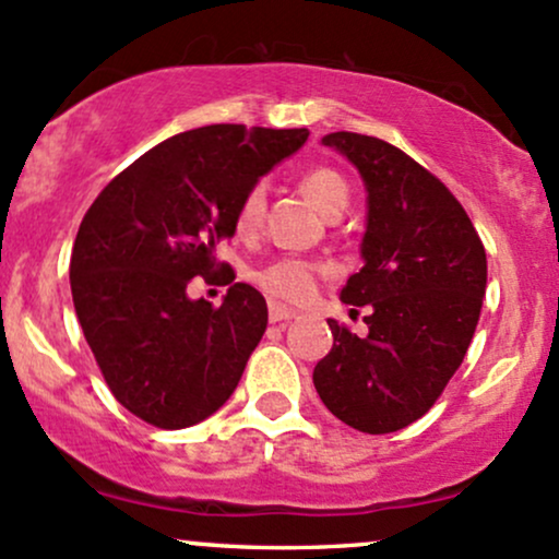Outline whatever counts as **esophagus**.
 Returning a JSON list of instances; mask_svg holds the SVG:
<instances>
[{
  "mask_svg": "<svg viewBox=\"0 0 559 559\" xmlns=\"http://www.w3.org/2000/svg\"><path fill=\"white\" fill-rule=\"evenodd\" d=\"M290 319H296V311L285 309V306L280 304H269V322L282 324V322H290Z\"/></svg>",
  "mask_w": 559,
  "mask_h": 559,
  "instance_id": "1",
  "label": "esophagus"
}]
</instances>
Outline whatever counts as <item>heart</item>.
<instances>
[{"label": "heart", "instance_id": "obj_1", "mask_svg": "<svg viewBox=\"0 0 559 559\" xmlns=\"http://www.w3.org/2000/svg\"><path fill=\"white\" fill-rule=\"evenodd\" d=\"M300 190L309 198L313 209L324 216H341L348 205V185L332 168H313L300 179ZM263 209H266V190L263 185H250L246 195L240 198L235 209V231L240 237H253L263 222ZM324 269L313 261L304 259H280L266 263L255 272V282L266 296L282 300V304H306L317 290V282Z\"/></svg>", "mask_w": 559, "mask_h": 559}]
</instances>
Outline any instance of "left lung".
I'll return each mask as SVG.
<instances>
[{
    "instance_id": "8db88e82",
    "label": "left lung",
    "mask_w": 559,
    "mask_h": 559,
    "mask_svg": "<svg viewBox=\"0 0 559 559\" xmlns=\"http://www.w3.org/2000/svg\"><path fill=\"white\" fill-rule=\"evenodd\" d=\"M322 142L367 187L364 266L341 300L367 306L369 332L328 319L332 348L313 388L341 423L382 436L423 417L460 369L486 296V250L460 200L404 150L354 131Z\"/></svg>"
}]
</instances>
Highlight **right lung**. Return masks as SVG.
<instances>
[{
    "instance_id": "1",
    "label": "right lung",
    "mask_w": 559,
    "mask_h": 559,
    "mask_svg": "<svg viewBox=\"0 0 559 559\" xmlns=\"http://www.w3.org/2000/svg\"><path fill=\"white\" fill-rule=\"evenodd\" d=\"M309 129L213 123L123 168L81 222L71 255L76 317L110 393L163 430L190 428L227 404L266 330V300L231 282L216 246L235 209ZM222 276V307L186 296L189 280Z\"/></svg>"
}]
</instances>
